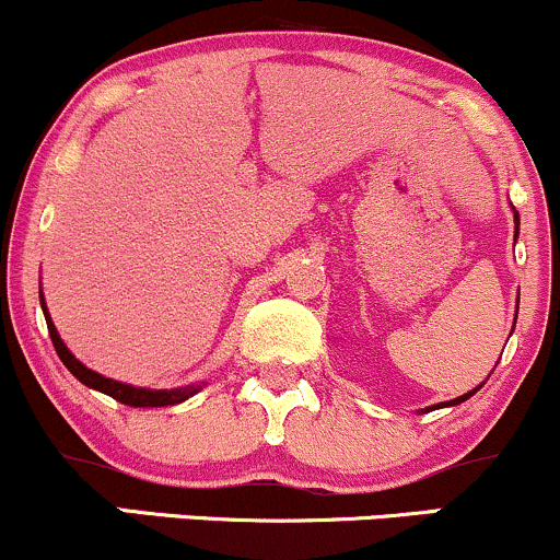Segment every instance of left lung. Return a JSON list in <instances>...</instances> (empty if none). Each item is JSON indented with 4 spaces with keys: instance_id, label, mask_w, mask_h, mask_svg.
<instances>
[{
    "instance_id": "left-lung-1",
    "label": "left lung",
    "mask_w": 560,
    "mask_h": 560,
    "mask_svg": "<svg viewBox=\"0 0 560 560\" xmlns=\"http://www.w3.org/2000/svg\"><path fill=\"white\" fill-rule=\"evenodd\" d=\"M511 210H513V223H516V231H513V240H518V213H516V208H513V205H511ZM513 326H516V320H513ZM511 334H513V331H511ZM481 384H485V382H481ZM481 384H479V387H474L471 392H466V395L455 397V400H450V402H440V405H432V408H427V410H434V408H447V405H460V402H466L468 397L477 395V392L481 389ZM427 410H423V413H427Z\"/></svg>"
}]
</instances>
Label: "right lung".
<instances>
[{"label": "right lung", "instance_id": "obj_1", "mask_svg": "<svg viewBox=\"0 0 560 560\" xmlns=\"http://www.w3.org/2000/svg\"><path fill=\"white\" fill-rule=\"evenodd\" d=\"M42 311H44V318H47V329H49V337H52L57 355H60V361L66 363V369L70 371V374L79 378L81 384H86L89 389L102 392V395H110L113 400L131 405V408H165V405H178V402L189 400L191 395H197V392L205 387V384H191V387H176V389H147V387H133V384L115 382V378L96 374V371L86 369V365H83L79 358L68 350V345L60 339L52 318H49L44 294H42Z\"/></svg>", "mask_w": 560, "mask_h": 560}]
</instances>
